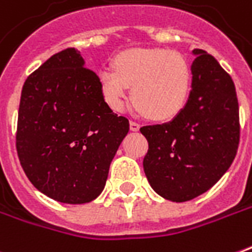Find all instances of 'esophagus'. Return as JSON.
Here are the masks:
<instances>
[{
  "mask_svg": "<svg viewBox=\"0 0 252 252\" xmlns=\"http://www.w3.org/2000/svg\"><path fill=\"white\" fill-rule=\"evenodd\" d=\"M129 126H131V131H139V128H140V124H139L138 121L131 120V121H129Z\"/></svg>",
  "mask_w": 252,
  "mask_h": 252,
  "instance_id": "obj_1",
  "label": "esophagus"
}]
</instances>
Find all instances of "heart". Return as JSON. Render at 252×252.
Listing matches in <instances>:
<instances>
[{
  "label": "heart",
  "instance_id": "b5f03b06",
  "mask_svg": "<svg viewBox=\"0 0 252 252\" xmlns=\"http://www.w3.org/2000/svg\"><path fill=\"white\" fill-rule=\"evenodd\" d=\"M102 96L120 112L132 99L151 119H172L186 106L192 86L191 66L177 53L162 49H129L113 60V68L98 71Z\"/></svg>",
  "mask_w": 252,
  "mask_h": 252
}]
</instances>
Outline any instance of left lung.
<instances>
[{
	"label": "left lung",
	"mask_w": 252,
	"mask_h": 252,
	"mask_svg": "<svg viewBox=\"0 0 252 252\" xmlns=\"http://www.w3.org/2000/svg\"><path fill=\"white\" fill-rule=\"evenodd\" d=\"M192 90L186 106L165 124L140 128L149 150L143 168L158 195L187 202L217 183L236 157L240 121L232 77L205 50L195 49Z\"/></svg>",
	"instance_id": "8db88e82"
}]
</instances>
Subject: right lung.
<instances>
[{"mask_svg": "<svg viewBox=\"0 0 252 252\" xmlns=\"http://www.w3.org/2000/svg\"><path fill=\"white\" fill-rule=\"evenodd\" d=\"M80 52L56 53L24 82L16 150L40 192L63 203H87L102 192L129 121L105 102L95 72Z\"/></svg>", "mask_w": 252, "mask_h": 252, "instance_id": "add662e5", "label": "right lung"}]
</instances>
